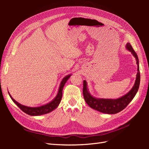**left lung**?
Masks as SVG:
<instances>
[{
    "instance_id": "1",
    "label": "left lung",
    "mask_w": 149,
    "mask_h": 149,
    "mask_svg": "<svg viewBox=\"0 0 149 149\" xmlns=\"http://www.w3.org/2000/svg\"><path fill=\"white\" fill-rule=\"evenodd\" d=\"M126 48L131 52L134 56L136 58L137 65V73L136 75V82H135L133 88L125 95L120 98L116 99V100H112V99H98L91 95L87 87L86 81L84 80L83 88V96L86 102L88 104V105H89V107H91L93 109L106 114H113L118 113V112L125 109L130 103V102L133 100L134 96H136L139 88L140 79H141L139 59L137 53L134 50L131 45L129 43H127V45H126Z\"/></svg>"
}]
</instances>
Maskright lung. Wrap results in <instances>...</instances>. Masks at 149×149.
Segmentation results:
<instances>
[{"label":"right lung","instance_id":"right-lung-1","mask_svg":"<svg viewBox=\"0 0 149 149\" xmlns=\"http://www.w3.org/2000/svg\"><path fill=\"white\" fill-rule=\"evenodd\" d=\"M70 76H71V74H69L65 76V77L63 79V80L61 81V82L60 83L59 90H58V94L55 97V98L50 102L47 104L45 105H43L42 106L31 107H28V106L22 105L20 103L17 102L15 100H13L10 94H9V93H8V94H9V96L11 97L12 100L13 101V102H15V104H17V106L19 107L22 111L24 112L25 113L30 116H40L42 114H45L49 113V112H50L55 109H56V108L58 106V105H59V104L62 98L63 89L65 83H66L68 79L70 78Z\"/></svg>","mask_w":149,"mask_h":149}]
</instances>
